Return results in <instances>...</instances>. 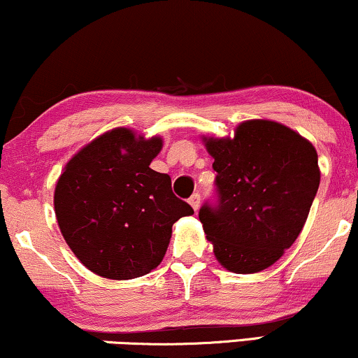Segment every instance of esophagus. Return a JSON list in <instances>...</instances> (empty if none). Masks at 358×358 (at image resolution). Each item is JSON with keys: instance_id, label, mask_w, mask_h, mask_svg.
<instances>
[{"instance_id": "34e87169", "label": "esophagus", "mask_w": 358, "mask_h": 358, "mask_svg": "<svg viewBox=\"0 0 358 358\" xmlns=\"http://www.w3.org/2000/svg\"><path fill=\"white\" fill-rule=\"evenodd\" d=\"M189 203L192 205V208L195 210V212H197L199 207H200V194H197V192L192 194V197L189 199Z\"/></svg>"}]
</instances>
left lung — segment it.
<instances>
[{
  "label": "left lung",
  "instance_id": "1",
  "mask_svg": "<svg viewBox=\"0 0 358 358\" xmlns=\"http://www.w3.org/2000/svg\"><path fill=\"white\" fill-rule=\"evenodd\" d=\"M215 199L199 218L228 271L261 272L282 257L303 229L320 187L317 153L285 125L249 120L233 140H207Z\"/></svg>",
  "mask_w": 358,
  "mask_h": 358
}]
</instances>
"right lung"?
<instances>
[{"instance_id":"right-lung-1","label":"right lung","mask_w":358,"mask_h":358,"mask_svg":"<svg viewBox=\"0 0 358 358\" xmlns=\"http://www.w3.org/2000/svg\"><path fill=\"white\" fill-rule=\"evenodd\" d=\"M163 141L115 129L83 148L58 179L55 215L75 256L97 275L141 277L163 261L173 224L192 215L150 163Z\"/></svg>"}]
</instances>
